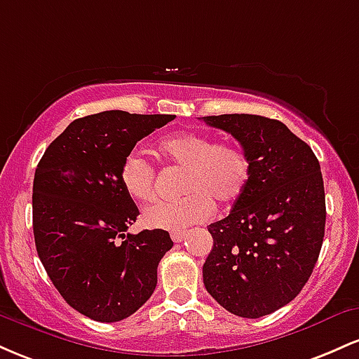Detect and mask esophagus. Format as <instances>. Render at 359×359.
<instances>
[{"label":"esophagus","mask_w":359,"mask_h":359,"mask_svg":"<svg viewBox=\"0 0 359 359\" xmlns=\"http://www.w3.org/2000/svg\"><path fill=\"white\" fill-rule=\"evenodd\" d=\"M172 241L174 243H182L185 240V233H180V231H174L170 234Z\"/></svg>","instance_id":"obj_1"}]
</instances>
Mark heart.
<instances>
[{
	"instance_id": "1",
	"label": "heart",
	"mask_w": 359,
	"mask_h": 359,
	"mask_svg": "<svg viewBox=\"0 0 359 359\" xmlns=\"http://www.w3.org/2000/svg\"><path fill=\"white\" fill-rule=\"evenodd\" d=\"M156 154L170 165L184 168L177 201H158L145 208L147 228L182 231L211 217L214 203L229 205L241 197L250 182V160L240 147L212 143L205 135H168L156 143ZM119 180L131 199L147 203L155 192V168L142 155L130 154L119 168Z\"/></svg>"
}]
</instances>
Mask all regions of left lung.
I'll list each match as a JSON object with an SVG mask.
<instances>
[{"label": "left lung", "mask_w": 359, "mask_h": 359, "mask_svg": "<svg viewBox=\"0 0 359 359\" xmlns=\"http://www.w3.org/2000/svg\"><path fill=\"white\" fill-rule=\"evenodd\" d=\"M203 119L240 142L251 168L229 216L208 226L214 245L203 266L204 285L226 311L257 319L297 297L319 258L325 226L319 160L278 119Z\"/></svg>", "instance_id": "left-lung-1"}]
</instances>
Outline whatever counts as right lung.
I'll return each instance as SVG.
<instances>
[{
    "label": "right lung",
    "instance_id": "1",
    "mask_svg": "<svg viewBox=\"0 0 359 359\" xmlns=\"http://www.w3.org/2000/svg\"><path fill=\"white\" fill-rule=\"evenodd\" d=\"M174 118L118 109L79 118L36 165V253L65 302L89 319L118 323L137 312L154 294L156 266L174 246L163 229L125 234L140 211L119 180L137 142Z\"/></svg>",
    "mask_w": 359,
    "mask_h": 359
}]
</instances>
